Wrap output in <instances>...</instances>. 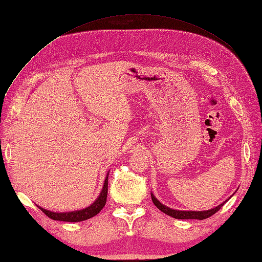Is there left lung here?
<instances>
[{
    "label": "left lung",
    "mask_w": 262,
    "mask_h": 262,
    "mask_svg": "<svg viewBox=\"0 0 262 262\" xmlns=\"http://www.w3.org/2000/svg\"><path fill=\"white\" fill-rule=\"evenodd\" d=\"M151 197L154 205L157 206V207L161 210L163 211L164 214L169 215L171 217H173V219L177 220H205V219H208L211 215H214L215 213H217L221 209L222 206L225 204V202L223 204H221L217 206V207H214L211 209L208 210H204V211H192V210H177V209H172L170 207H166L165 205L161 204L159 200L154 197V194L151 193Z\"/></svg>",
    "instance_id": "8db88e82"
}]
</instances>
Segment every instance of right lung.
I'll use <instances>...</instances> for the list:
<instances>
[{
  "instance_id": "right-lung-1",
  "label": "right lung",
  "mask_w": 262,
  "mask_h": 262,
  "mask_svg": "<svg viewBox=\"0 0 262 262\" xmlns=\"http://www.w3.org/2000/svg\"><path fill=\"white\" fill-rule=\"evenodd\" d=\"M108 177L109 173H107V177H105V180L103 183L102 190L100 192L99 197L96 199V202L92 203L89 207L83 208L80 210H74V211H66V213H55V211L47 210L45 208L38 206L39 208L42 210L43 214H46L49 219H52L54 221H63V222H82L91 219V217L96 216L97 214L100 213L105 202H107V194H108Z\"/></svg>"
}]
</instances>
